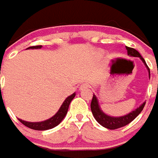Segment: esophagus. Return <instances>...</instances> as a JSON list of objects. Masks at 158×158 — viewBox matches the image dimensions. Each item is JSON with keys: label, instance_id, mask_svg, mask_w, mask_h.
Instances as JSON below:
<instances>
[{"label": "esophagus", "instance_id": "esophagus-1", "mask_svg": "<svg viewBox=\"0 0 158 158\" xmlns=\"http://www.w3.org/2000/svg\"><path fill=\"white\" fill-rule=\"evenodd\" d=\"M89 85L88 84H83L80 85V87H79V90L80 91H83V90H85V89H89Z\"/></svg>", "mask_w": 158, "mask_h": 158}]
</instances>
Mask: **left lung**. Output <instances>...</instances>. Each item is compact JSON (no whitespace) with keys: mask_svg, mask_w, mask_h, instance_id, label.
<instances>
[{"mask_svg":"<svg viewBox=\"0 0 158 158\" xmlns=\"http://www.w3.org/2000/svg\"><path fill=\"white\" fill-rule=\"evenodd\" d=\"M126 50H127L128 55L130 56L133 57H139L141 60L143 62V64H145V66L147 67L148 71L149 73V78H150V69L148 67L146 62H145L144 59L141 56V55L139 54V52L136 51L134 48H129V47H126ZM145 102H143V104L137 107L135 110H134L133 111L130 112L129 114H126L125 115H122V116H110V115H108L106 114L102 111L100 108V106H99L98 100L97 98V97L94 94V97H93V99H92L91 102V110L93 115H94V118L96 119V120L101 125H102L103 127L107 128V129H110V130H115V129H118V128L123 127V126H125L128 124H130L131 121L135 120V118L137 117L138 115H139V113L141 112L144 107Z\"/></svg>","mask_w":158,"mask_h":158,"instance_id":"1","label":"left lung"}]
</instances>
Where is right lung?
I'll list each match as a JSON object with an SVG mask.
<instances>
[{
    "label": "right lung",
    "instance_id": "add662e5",
    "mask_svg": "<svg viewBox=\"0 0 158 158\" xmlns=\"http://www.w3.org/2000/svg\"><path fill=\"white\" fill-rule=\"evenodd\" d=\"M42 48V46H33V47H29L27 49H40ZM75 97V93L69 96L68 98H65L64 102L62 103L61 106L60 107L56 114L53 115L52 117H51L48 120H46L44 121H41V122H28V121H25V120L19 119V120L20 121L23 125H24L27 127L33 129L35 130H47L52 129V128L56 127L59 125L60 123L61 122L62 120L64 119V116L66 115L68 109H69V106L71 102V101L74 99Z\"/></svg>",
    "mask_w": 158,
    "mask_h": 158
}]
</instances>
